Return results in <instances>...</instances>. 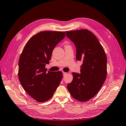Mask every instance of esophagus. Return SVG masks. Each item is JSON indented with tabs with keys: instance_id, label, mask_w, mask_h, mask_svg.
Wrapping results in <instances>:
<instances>
[{
	"instance_id": "1",
	"label": "esophagus",
	"mask_w": 126,
	"mask_h": 126,
	"mask_svg": "<svg viewBox=\"0 0 126 126\" xmlns=\"http://www.w3.org/2000/svg\"><path fill=\"white\" fill-rule=\"evenodd\" d=\"M63 75L64 76V75H66L67 74V73H65V72H63Z\"/></svg>"
}]
</instances>
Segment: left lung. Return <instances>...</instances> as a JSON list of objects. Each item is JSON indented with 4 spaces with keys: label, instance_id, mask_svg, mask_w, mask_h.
Instances as JSON below:
<instances>
[{
    "label": "left lung",
    "instance_id": "8db88e82",
    "mask_svg": "<svg viewBox=\"0 0 126 126\" xmlns=\"http://www.w3.org/2000/svg\"><path fill=\"white\" fill-rule=\"evenodd\" d=\"M76 47V60L83 62L81 74L73 73V79L67 85L70 95L85 102L97 94L107 74V56L94 34L87 29L66 31Z\"/></svg>",
    "mask_w": 126,
    "mask_h": 126
}]
</instances>
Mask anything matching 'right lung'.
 I'll return each instance as SVG.
<instances>
[{"label":"right lung","mask_w":126,"mask_h":126,"mask_svg":"<svg viewBox=\"0 0 126 126\" xmlns=\"http://www.w3.org/2000/svg\"><path fill=\"white\" fill-rule=\"evenodd\" d=\"M65 36L63 31H41L25 45L18 63V78L26 92L38 102L52 97L62 79V71L47 73L55 47Z\"/></svg>","instance_id":"right-lung-1"}]
</instances>
